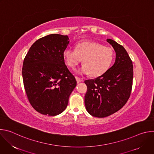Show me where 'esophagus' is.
Segmentation results:
<instances>
[{
    "label": "esophagus",
    "mask_w": 154,
    "mask_h": 154,
    "mask_svg": "<svg viewBox=\"0 0 154 154\" xmlns=\"http://www.w3.org/2000/svg\"><path fill=\"white\" fill-rule=\"evenodd\" d=\"M75 79H76V80H77V83H80V81H81V79H80V77H77V76H75Z\"/></svg>",
    "instance_id": "1"
}]
</instances>
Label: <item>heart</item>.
I'll return each instance as SVG.
<instances>
[{
    "instance_id": "1",
    "label": "heart",
    "mask_w": 154,
    "mask_h": 154,
    "mask_svg": "<svg viewBox=\"0 0 154 154\" xmlns=\"http://www.w3.org/2000/svg\"><path fill=\"white\" fill-rule=\"evenodd\" d=\"M113 57V51L110 48L89 41L77 44L75 50L66 49L63 52V59L68 67L75 69L83 60L84 64L77 72L80 74H90L94 77L103 74L109 69Z\"/></svg>"
}]
</instances>
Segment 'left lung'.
Here are the masks:
<instances>
[{
	"label": "left lung",
	"instance_id": "left-lung-1",
	"mask_svg": "<svg viewBox=\"0 0 154 154\" xmlns=\"http://www.w3.org/2000/svg\"><path fill=\"white\" fill-rule=\"evenodd\" d=\"M106 41L116 52L114 64L102 75L85 81L86 109L97 118H105L119 110L129 99L132 88L133 64L128 53L114 40L107 39Z\"/></svg>",
	"mask_w": 154,
	"mask_h": 154
}]
</instances>
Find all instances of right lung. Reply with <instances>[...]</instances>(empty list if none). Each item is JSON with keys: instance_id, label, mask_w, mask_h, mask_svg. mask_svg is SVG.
<instances>
[{"instance_id": "right-lung-1", "label": "right lung", "mask_w": 154, "mask_h": 154, "mask_svg": "<svg viewBox=\"0 0 154 154\" xmlns=\"http://www.w3.org/2000/svg\"><path fill=\"white\" fill-rule=\"evenodd\" d=\"M68 39L59 34L44 36L33 44L24 60L22 74L26 94L33 108L42 115L61 113L76 86L63 57Z\"/></svg>"}]
</instances>
